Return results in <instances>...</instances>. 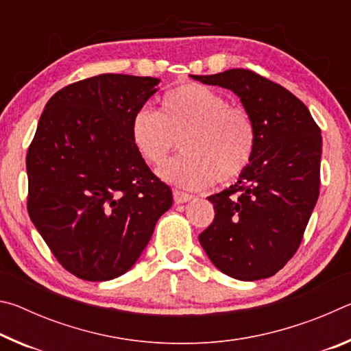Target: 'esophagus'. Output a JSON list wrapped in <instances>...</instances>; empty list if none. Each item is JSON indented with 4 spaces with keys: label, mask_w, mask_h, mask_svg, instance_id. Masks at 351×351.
I'll return each mask as SVG.
<instances>
[{
    "label": "esophagus",
    "mask_w": 351,
    "mask_h": 351,
    "mask_svg": "<svg viewBox=\"0 0 351 351\" xmlns=\"http://www.w3.org/2000/svg\"><path fill=\"white\" fill-rule=\"evenodd\" d=\"M193 197L190 193L186 192H181V190H173V199L176 204H182V203H187V201L192 199Z\"/></svg>",
    "instance_id": "34e87169"
}]
</instances>
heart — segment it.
I'll use <instances>...</instances> for the list:
<instances>
[{
  "mask_svg": "<svg viewBox=\"0 0 351 351\" xmlns=\"http://www.w3.org/2000/svg\"><path fill=\"white\" fill-rule=\"evenodd\" d=\"M130 138L148 165L165 162L180 141L182 154L159 170L162 180L184 189L228 184L245 173L257 150V128L246 108L199 83L165 93L161 110L142 106L130 122Z\"/></svg>",
  "mask_w": 351,
  "mask_h": 351,
  "instance_id": "heart-1",
  "label": "heart"
}]
</instances>
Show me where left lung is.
<instances>
[{
  "label": "left lung",
  "instance_id": "left-lung-1",
  "mask_svg": "<svg viewBox=\"0 0 351 351\" xmlns=\"http://www.w3.org/2000/svg\"><path fill=\"white\" fill-rule=\"evenodd\" d=\"M192 79L234 91L257 128L249 169L234 186L207 198L215 218L199 243L226 276L268 278L293 258L317 203L320 128L302 100L251 69Z\"/></svg>",
  "mask_w": 351,
  "mask_h": 351
}]
</instances>
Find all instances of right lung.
Listing matches in <instances>:
<instances>
[{"label": "right lung", "instance_id": "obj_1", "mask_svg": "<svg viewBox=\"0 0 351 351\" xmlns=\"http://www.w3.org/2000/svg\"><path fill=\"white\" fill-rule=\"evenodd\" d=\"M159 79L100 74L46 104L29 145L27 212L58 263L90 282L125 274L173 204L130 138Z\"/></svg>", "mask_w": 351, "mask_h": 351}]
</instances>
